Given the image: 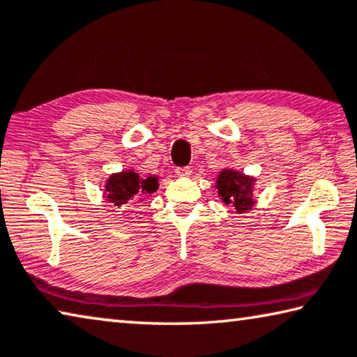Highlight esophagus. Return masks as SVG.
<instances>
[{
    "instance_id": "34e87169",
    "label": "esophagus",
    "mask_w": 357,
    "mask_h": 357,
    "mask_svg": "<svg viewBox=\"0 0 357 357\" xmlns=\"http://www.w3.org/2000/svg\"><path fill=\"white\" fill-rule=\"evenodd\" d=\"M175 172H177L178 177H188L191 174V169L190 167H177L175 169Z\"/></svg>"
}]
</instances>
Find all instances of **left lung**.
Segmentation results:
<instances>
[{"mask_svg": "<svg viewBox=\"0 0 357 357\" xmlns=\"http://www.w3.org/2000/svg\"><path fill=\"white\" fill-rule=\"evenodd\" d=\"M255 178L234 169H223L218 174L215 188L225 204L233 206L236 212L243 213L250 211L255 204L254 199Z\"/></svg>", "mask_w": 357, "mask_h": 357, "instance_id": "left-lung-1", "label": "left lung"}]
</instances>
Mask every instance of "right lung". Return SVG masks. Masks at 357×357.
<instances>
[{
  "mask_svg": "<svg viewBox=\"0 0 357 357\" xmlns=\"http://www.w3.org/2000/svg\"><path fill=\"white\" fill-rule=\"evenodd\" d=\"M158 177L156 175H146L140 177L134 171H123L109 175L105 183V197L108 202L114 206L123 207L124 204H137L145 199L146 195L155 193L158 190Z\"/></svg>",
  "mask_w": 357,
  "mask_h": 357,
  "instance_id": "1",
  "label": "right lung"
}]
</instances>
